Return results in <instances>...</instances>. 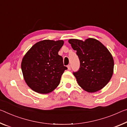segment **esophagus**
Listing matches in <instances>:
<instances>
[{
  "label": "esophagus",
  "mask_w": 127,
  "mask_h": 127,
  "mask_svg": "<svg viewBox=\"0 0 127 127\" xmlns=\"http://www.w3.org/2000/svg\"><path fill=\"white\" fill-rule=\"evenodd\" d=\"M67 68H68V70H71V65H69H69H67Z\"/></svg>",
  "instance_id": "1"
}]
</instances>
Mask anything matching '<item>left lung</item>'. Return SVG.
<instances>
[{"instance_id":"left-lung-1","label":"left lung","mask_w":127,"mask_h":127,"mask_svg":"<svg viewBox=\"0 0 127 127\" xmlns=\"http://www.w3.org/2000/svg\"><path fill=\"white\" fill-rule=\"evenodd\" d=\"M69 43L80 60V68L73 73L82 89L94 93L102 89L113 74V58L103 44L94 38L85 41L71 39Z\"/></svg>"}]
</instances>
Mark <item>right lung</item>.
<instances>
[{"label":"right lung","mask_w":127,"mask_h":127,"mask_svg":"<svg viewBox=\"0 0 127 127\" xmlns=\"http://www.w3.org/2000/svg\"><path fill=\"white\" fill-rule=\"evenodd\" d=\"M63 41L43 40L37 42L24 56L21 69L24 80L31 89L41 94L51 92L59 85L67 67L58 52Z\"/></svg>","instance_id":"add662e5"}]
</instances>
